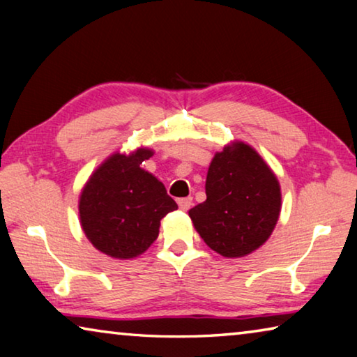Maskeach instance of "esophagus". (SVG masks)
Instances as JSON below:
<instances>
[{
    "mask_svg": "<svg viewBox=\"0 0 357 357\" xmlns=\"http://www.w3.org/2000/svg\"><path fill=\"white\" fill-rule=\"evenodd\" d=\"M179 208L183 211H189L192 208V197H187V198H179L178 200Z\"/></svg>",
    "mask_w": 357,
    "mask_h": 357,
    "instance_id": "34e87169",
    "label": "esophagus"
}]
</instances>
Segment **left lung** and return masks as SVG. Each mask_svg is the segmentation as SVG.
<instances>
[{
	"label": "left lung",
	"mask_w": 357,
	"mask_h": 357,
	"mask_svg": "<svg viewBox=\"0 0 357 357\" xmlns=\"http://www.w3.org/2000/svg\"><path fill=\"white\" fill-rule=\"evenodd\" d=\"M280 185L255 149L233 143L211 162L206 202L189 211L211 249L227 258L249 255L266 243L279 220Z\"/></svg>",
	"instance_id": "1"
}]
</instances>
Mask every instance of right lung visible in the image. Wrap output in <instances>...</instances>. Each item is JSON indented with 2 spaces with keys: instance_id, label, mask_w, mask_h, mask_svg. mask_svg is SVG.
<instances>
[{
  "instance_id": "right-lung-1",
  "label": "right lung",
  "mask_w": 357,
  "mask_h": 357,
  "mask_svg": "<svg viewBox=\"0 0 357 357\" xmlns=\"http://www.w3.org/2000/svg\"><path fill=\"white\" fill-rule=\"evenodd\" d=\"M153 151L113 154L83 187L80 222L96 249L118 259L140 255L159 236L160 220L178 209L165 185L140 167Z\"/></svg>"
}]
</instances>
